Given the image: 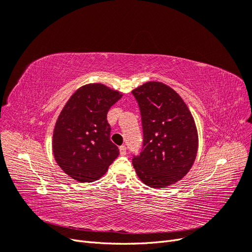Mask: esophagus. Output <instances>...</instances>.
Returning <instances> with one entry per match:
<instances>
[{
	"label": "esophagus",
	"mask_w": 252,
	"mask_h": 252,
	"mask_svg": "<svg viewBox=\"0 0 252 252\" xmlns=\"http://www.w3.org/2000/svg\"><path fill=\"white\" fill-rule=\"evenodd\" d=\"M126 154H127L126 147H125V146H121V147H120V155H121V156H126Z\"/></svg>",
	"instance_id": "1"
}]
</instances>
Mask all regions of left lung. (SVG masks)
Instances as JSON below:
<instances>
[{
	"label": "left lung",
	"mask_w": 252,
	"mask_h": 252,
	"mask_svg": "<svg viewBox=\"0 0 252 252\" xmlns=\"http://www.w3.org/2000/svg\"><path fill=\"white\" fill-rule=\"evenodd\" d=\"M143 126V148L132 164L140 180L165 188L183 179L197 152V130L183 98L166 84L147 82L133 89Z\"/></svg>",
	"instance_id": "8db88e82"
}]
</instances>
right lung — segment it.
Masks as SVG:
<instances>
[{
    "label": "right lung",
    "instance_id": "right-lung-1",
    "mask_svg": "<svg viewBox=\"0 0 252 252\" xmlns=\"http://www.w3.org/2000/svg\"><path fill=\"white\" fill-rule=\"evenodd\" d=\"M122 95L103 84H87L75 91L61 111L52 151L58 165L75 181L100 179L120 155L110 141L107 112Z\"/></svg>",
    "mask_w": 252,
    "mask_h": 252
}]
</instances>
